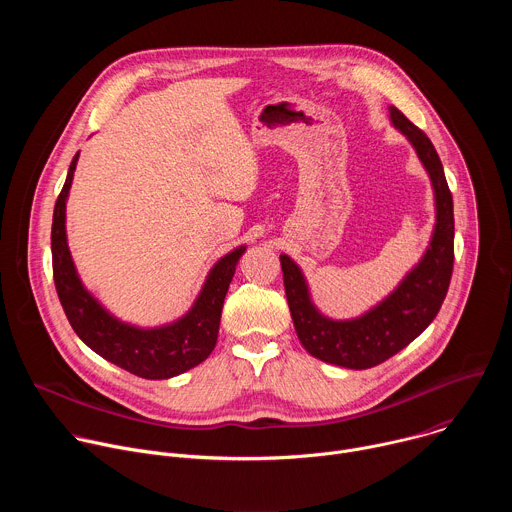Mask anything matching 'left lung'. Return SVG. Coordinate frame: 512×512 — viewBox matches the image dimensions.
<instances>
[{
  "instance_id": "left-lung-1",
  "label": "left lung",
  "mask_w": 512,
  "mask_h": 512,
  "mask_svg": "<svg viewBox=\"0 0 512 512\" xmlns=\"http://www.w3.org/2000/svg\"><path fill=\"white\" fill-rule=\"evenodd\" d=\"M389 119L413 145L433 188L435 225L419 263L369 312L352 320H332L314 306L298 263L279 255L291 320L302 346L324 362L354 371L377 367L433 322L448 294L454 269V202L440 156L429 137L393 105Z\"/></svg>"
}]
</instances>
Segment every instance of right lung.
<instances>
[{
	"mask_svg": "<svg viewBox=\"0 0 512 512\" xmlns=\"http://www.w3.org/2000/svg\"><path fill=\"white\" fill-rule=\"evenodd\" d=\"M79 154L72 158L52 216V271L58 300L77 336L99 356L141 379H172L208 358L216 346L221 312L245 245L218 259L192 308L178 320L139 328L115 318L83 285L66 243V198Z\"/></svg>",
	"mask_w": 512,
	"mask_h": 512,
	"instance_id": "right-lung-1",
	"label": "right lung"
}]
</instances>
